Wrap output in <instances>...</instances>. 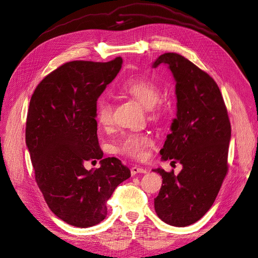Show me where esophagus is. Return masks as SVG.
Segmentation results:
<instances>
[{
	"instance_id": "1",
	"label": "esophagus",
	"mask_w": 258,
	"mask_h": 258,
	"mask_svg": "<svg viewBox=\"0 0 258 258\" xmlns=\"http://www.w3.org/2000/svg\"><path fill=\"white\" fill-rule=\"evenodd\" d=\"M148 172V170L146 169V168H144V167H141V166H133V167H131V174L132 175H135V174H137V173H147Z\"/></svg>"
}]
</instances>
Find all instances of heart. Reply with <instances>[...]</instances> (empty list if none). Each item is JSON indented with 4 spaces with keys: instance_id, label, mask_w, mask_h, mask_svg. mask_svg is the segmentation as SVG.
I'll return each mask as SVG.
<instances>
[{
    "instance_id": "b5f03b06",
    "label": "heart",
    "mask_w": 258,
    "mask_h": 258,
    "mask_svg": "<svg viewBox=\"0 0 258 258\" xmlns=\"http://www.w3.org/2000/svg\"><path fill=\"white\" fill-rule=\"evenodd\" d=\"M118 90L135 99L147 109H150L153 116L158 115L161 111L158 106L161 91L150 78L137 76L124 79L118 85ZM96 121L104 128L112 124V104L108 99L101 98L97 101ZM152 146V137L146 133H125L116 145V151L134 159H143L147 155L148 149Z\"/></svg>"
}]
</instances>
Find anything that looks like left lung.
Returning <instances> with one entry per match:
<instances>
[{"label":"left lung","instance_id":"left-lung-1","mask_svg":"<svg viewBox=\"0 0 258 258\" xmlns=\"http://www.w3.org/2000/svg\"><path fill=\"white\" fill-rule=\"evenodd\" d=\"M165 65L175 82L176 117L163 148V161L180 162L183 169H153L162 176L154 200L160 219L185 227L198 221L213 206L228 170L231 127L219 87L205 71L181 54L167 52L153 63Z\"/></svg>","mask_w":258,"mask_h":258}]
</instances>
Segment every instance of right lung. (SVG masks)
I'll return each instance as SVG.
<instances>
[{
	"label": "right lung",
	"mask_w": 258,
	"mask_h": 258,
	"mask_svg": "<svg viewBox=\"0 0 258 258\" xmlns=\"http://www.w3.org/2000/svg\"><path fill=\"white\" fill-rule=\"evenodd\" d=\"M123 64L73 61L58 67L32 95L26 144L35 180L51 212L76 227H91L107 215L106 203L131 173L115 157L103 159L97 136L96 104ZM101 167L87 171V161Z\"/></svg>",
	"instance_id": "right-lung-1"
}]
</instances>
